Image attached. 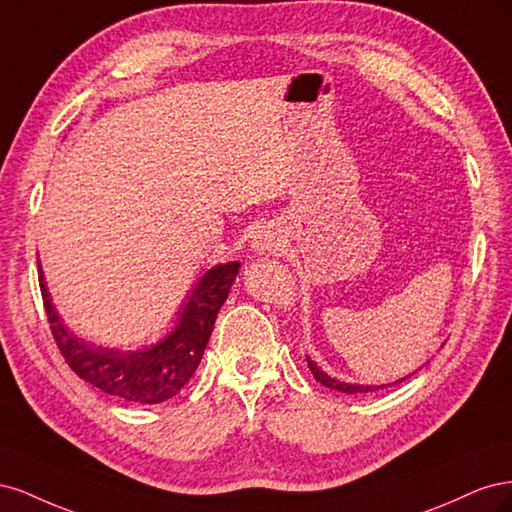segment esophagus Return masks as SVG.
Instances as JSON below:
<instances>
[{
    "label": "esophagus",
    "instance_id": "obj_1",
    "mask_svg": "<svg viewBox=\"0 0 512 512\" xmlns=\"http://www.w3.org/2000/svg\"><path fill=\"white\" fill-rule=\"evenodd\" d=\"M252 247L254 250L258 252V254H277L282 250V237H280V232H275V230H260L258 235L254 237V241H252Z\"/></svg>",
    "mask_w": 512,
    "mask_h": 512
}]
</instances>
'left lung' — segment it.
<instances>
[{
	"label": "left lung",
	"mask_w": 512,
	"mask_h": 512,
	"mask_svg": "<svg viewBox=\"0 0 512 512\" xmlns=\"http://www.w3.org/2000/svg\"><path fill=\"white\" fill-rule=\"evenodd\" d=\"M307 365H309V369H312L314 378H316L320 384L329 386V389H335V391H339V393L354 395V393H369V391H376V389H384V384H382V386H361V384H348V382H342V380H335V378L324 374V371H322L312 359H309V356H307ZM401 380H406V378H401ZM401 380H397V382H401ZM397 382H395V384H397ZM386 386H391V384H386Z\"/></svg>",
	"instance_id": "1"
}]
</instances>
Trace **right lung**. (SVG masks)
<instances>
[{
  "instance_id": "add662e5",
  "label": "right lung",
  "mask_w": 512,
  "mask_h": 512,
  "mask_svg": "<svg viewBox=\"0 0 512 512\" xmlns=\"http://www.w3.org/2000/svg\"><path fill=\"white\" fill-rule=\"evenodd\" d=\"M239 267V262H226L209 269L192 290L175 331L160 344L136 352L100 348L74 335L55 312L40 262L38 280L53 339L74 374L132 404H160L177 395L194 376Z\"/></svg>"
}]
</instances>
